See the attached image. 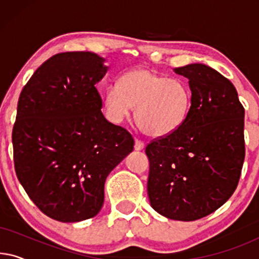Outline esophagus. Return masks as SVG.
<instances>
[{
    "label": "esophagus",
    "instance_id": "obj_1",
    "mask_svg": "<svg viewBox=\"0 0 259 259\" xmlns=\"http://www.w3.org/2000/svg\"><path fill=\"white\" fill-rule=\"evenodd\" d=\"M144 148H145V144L143 143V141L136 139V144H134V150L141 151V150H144Z\"/></svg>",
    "mask_w": 259,
    "mask_h": 259
}]
</instances>
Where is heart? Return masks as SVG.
I'll return each instance as SVG.
<instances>
[{
	"mask_svg": "<svg viewBox=\"0 0 259 259\" xmlns=\"http://www.w3.org/2000/svg\"><path fill=\"white\" fill-rule=\"evenodd\" d=\"M191 104L192 92L187 83L150 68L122 74L105 94V108L113 122H122L136 108L138 127L151 138L176 133L185 123Z\"/></svg>",
	"mask_w": 259,
	"mask_h": 259,
	"instance_id": "1",
	"label": "heart"
}]
</instances>
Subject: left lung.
I'll list each match as a JSON object with an SVG mask.
<instances>
[{"mask_svg":"<svg viewBox=\"0 0 259 259\" xmlns=\"http://www.w3.org/2000/svg\"><path fill=\"white\" fill-rule=\"evenodd\" d=\"M189 79L192 104L176 133L147 145L151 206L173 221H197L235 192L242 172L244 107L230 80L204 63L175 68Z\"/></svg>","mask_w":259,"mask_h":259,"instance_id":"1","label":"left lung"}]
</instances>
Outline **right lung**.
Masks as SVG:
<instances>
[{
    "label": "right lung",
    "instance_id": "right-lung-1",
    "mask_svg": "<svg viewBox=\"0 0 259 259\" xmlns=\"http://www.w3.org/2000/svg\"><path fill=\"white\" fill-rule=\"evenodd\" d=\"M106 60L91 52L56 54L21 92L13 128L19 182L46 215L62 223L95 217L109 173L133 151L125 128L102 114L95 87Z\"/></svg>",
    "mask_w": 259,
    "mask_h": 259
}]
</instances>
